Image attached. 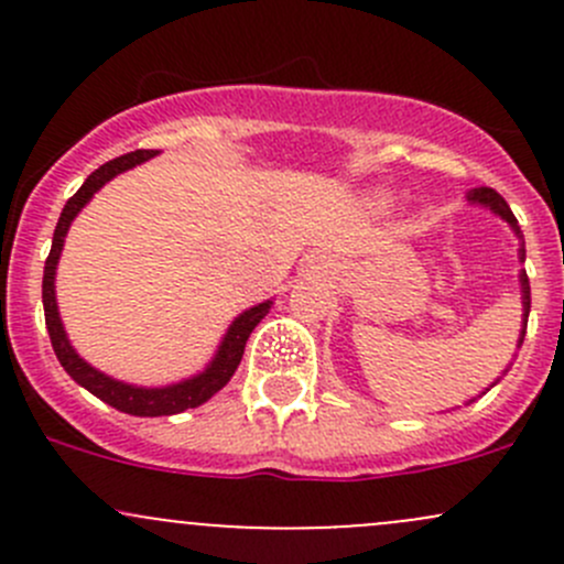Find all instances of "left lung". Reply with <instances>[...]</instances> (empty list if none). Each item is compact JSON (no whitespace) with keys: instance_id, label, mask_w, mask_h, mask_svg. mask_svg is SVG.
Segmentation results:
<instances>
[{"instance_id":"obj_1","label":"left lung","mask_w":564,"mask_h":564,"mask_svg":"<svg viewBox=\"0 0 564 564\" xmlns=\"http://www.w3.org/2000/svg\"><path fill=\"white\" fill-rule=\"evenodd\" d=\"M466 202H471V204H482V207H488V209H491V213H497L499 218H502V220H508L510 229H513V231H516V237H519V240H521L519 259H521V261L527 259V250H524V235H521V229H519V220H516V215L510 213L508 202H505V198L499 196V193L494 191V187H475V191H469V196H466ZM519 281H521V303H524V324H521V338H519V346H521V344H524V335H527V318H529V278H527V272H524V270H521Z\"/></svg>"}]
</instances>
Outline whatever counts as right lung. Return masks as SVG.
<instances>
[{"label":"right lung","mask_w":564,"mask_h":564,"mask_svg":"<svg viewBox=\"0 0 564 564\" xmlns=\"http://www.w3.org/2000/svg\"><path fill=\"white\" fill-rule=\"evenodd\" d=\"M158 150H135L128 152V155H119L113 161L104 163L100 169H95L93 174L87 176L82 187L67 198L65 209L59 215V224L54 229V240H51V253L45 259L43 267V311H45V327H48L51 346L56 351V360L62 362L67 373H70L73 382L82 384L84 390H89L93 395H98L100 401H106L108 406L119 409L124 414H135V417H161V414H180L185 409L202 406L204 401L215 395L218 390H224L229 384V379L235 377L237 366H240L242 355H246V344L253 333L256 324L261 322L272 308V300H264V303L253 305V308L242 311L235 322L226 329L224 340H220L218 351L209 360V366L204 368L202 373L191 379H182L176 384H166V388H135V384L119 382V379L106 377L104 371L89 366L87 360L78 357V351L73 349L70 340H67L65 327H62L59 308H56V292H54V278H56V264H59L62 246H65L67 229H70L73 218L87 207L89 198L106 185L108 180H113L117 174L128 172V169L139 166V163L155 158Z\"/></svg>","instance_id":"1"}]
</instances>
